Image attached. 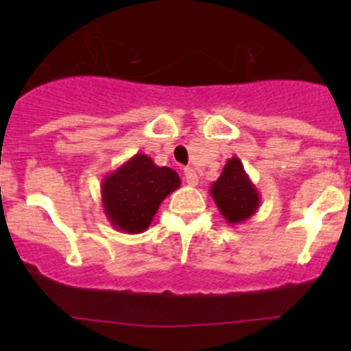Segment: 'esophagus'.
Masks as SVG:
<instances>
[{
    "instance_id": "esophagus-1",
    "label": "esophagus",
    "mask_w": 351,
    "mask_h": 351,
    "mask_svg": "<svg viewBox=\"0 0 351 351\" xmlns=\"http://www.w3.org/2000/svg\"><path fill=\"white\" fill-rule=\"evenodd\" d=\"M185 182L189 183L190 186H197V183H198V175H197V171L195 169H192V168H185Z\"/></svg>"
}]
</instances>
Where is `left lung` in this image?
<instances>
[{"label":"left lung","instance_id":"8db88e82","mask_svg":"<svg viewBox=\"0 0 351 351\" xmlns=\"http://www.w3.org/2000/svg\"><path fill=\"white\" fill-rule=\"evenodd\" d=\"M219 212L231 226L247 221L260 208V193L239 158L228 159L221 176L208 189Z\"/></svg>","mask_w":351,"mask_h":351}]
</instances>
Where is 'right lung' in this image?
I'll return each mask as SVG.
<instances>
[{
    "label": "right lung",
    "instance_id": "add662e5",
    "mask_svg": "<svg viewBox=\"0 0 351 351\" xmlns=\"http://www.w3.org/2000/svg\"><path fill=\"white\" fill-rule=\"evenodd\" d=\"M182 185L178 173L137 153L101 180V205L120 232L139 234L153 222L159 205Z\"/></svg>",
    "mask_w": 351,
    "mask_h": 351
}]
</instances>
